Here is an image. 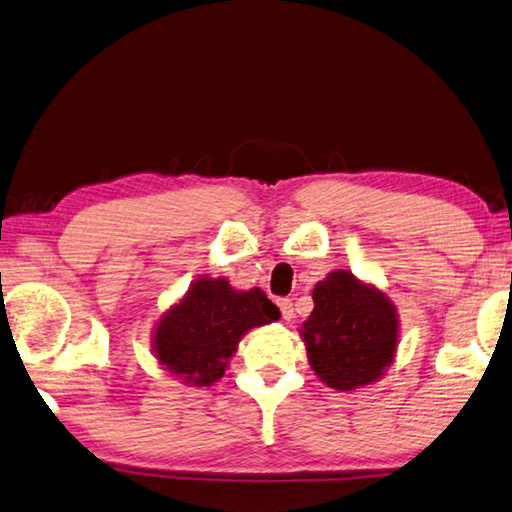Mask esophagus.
Masks as SVG:
<instances>
[{"mask_svg": "<svg viewBox=\"0 0 512 512\" xmlns=\"http://www.w3.org/2000/svg\"><path fill=\"white\" fill-rule=\"evenodd\" d=\"M278 307H281V314H283L285 321H292V318H294L292 301H289V298H278Z\"/></svg>", "mask_w": 512, "mask_h": 512, "instance_id": "obj_1", "label": "esophagus"}]
</instances>
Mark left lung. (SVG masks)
<instances>
[{"mask_svg": "<svg viewBox=\"0 0 512 512\" xmlns=\"http://www.w3.org/2000/svg\"><path fill=\"white\" fill-rule=\"evenodd\" d=\"M314 310L301 339L314 374L334 390L372 385L399 347V312L390 296L347 269H334L312 289Z\"/></svg>", "mask_w": 512, "mask_h": 512, "instance_id": "obj_1", "label": "left lung"}]
</instances>
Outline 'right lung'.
<instances>
[{
    "label": "right lung",
    "instance_id": "1",
    "mask_svg": "<svg viewBox=\"0 0 512 512\" xmlns=\"http://www.w3.org/2000/svg\"><path fill=\"white\" fill-rule=\"evenodd\" d=\"M278 318L281 312L260 287L236 289L223 276H200L153 325L151 350L180 383L207 388L223 379L249 330Z\"/></svg>",
    "mask_w": 512,
    "mask_h": 512
}]
</instances>
